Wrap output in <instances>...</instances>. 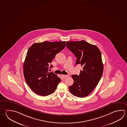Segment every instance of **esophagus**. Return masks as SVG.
Segmentation results:
<instances>
[{"instance_id":"1","label":"esophagus","mask_w":127,"mask_h":127,"mask_svg":"<svg viewBox=\"0 0 127 127\" xmlns=\"http://www.w3.org/2000/svg\"><path fill=\"white\" fill-rule=\"evenodd\" d=\"M62 76L64 79H65V78H66V77L68 76V75H64V74H62Z\"/></svg>"}]
</instances>
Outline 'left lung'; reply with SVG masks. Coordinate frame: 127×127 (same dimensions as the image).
I'll return each instance as SVG.
<instances>
[{
  "mask_svg": "<svg viewBox=\"0 0 127 127\" xmlns=\"http://www.w3.org/2000/svg\"><path fill=\"white\" fill-rule=\"evenodd\" d=\"M66 46L77 58L76 65L83 68L79 75H72L74 83L69 87V92L79 97L86 96L97 86L103 74L100 51L84 40L66 42Z\"/></svg>",
  "mask_w": 127,
  "mask_h": 127,
  "instance_id": "1",
  "label": "left lung"
}]
</instances>
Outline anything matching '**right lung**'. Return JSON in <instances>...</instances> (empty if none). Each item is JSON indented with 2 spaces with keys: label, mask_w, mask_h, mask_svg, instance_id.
I'll list each match as a JSON object with an SVG mask.
<instances>
[{
  "label": "right lung",
  "mask_w": 127,
  "mask_h": 127,
  "mask_svg": "<svg viewBox=\"0 0 127 127\" xmlns=\"http://www.w3.org/2000/svg\"><path fill=\"white\" fill-rule=\"evenodd\" d=\"M65 46V41H44L33 43L29 48L23 65V74L27 84L35 94L46 96L54 92L61 79L53 72H48L49 65ZM53 67L51 65L49 67Z\"/></svg>",
  "instance_id": "1"
}]
</instances>
